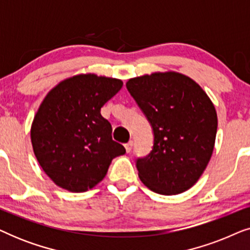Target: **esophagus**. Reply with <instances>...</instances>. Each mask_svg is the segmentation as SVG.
Wrapping results in <instances>:
<instances>
[{"label": "esophagus", "instance_id": "esophagus-1", "mask_svg": "<svg viewBox=\"0 0 250 250\" xmlns=\"http://www.w3.org/2000/svg\"><path fill=\"white\" fill-rule=\"evenodd\" d=\"M125 149H126V151H127V152H131L132 149H133V141H129V142L126 143Z\"/></svg>", "mask_w": 250, "mask_h": 250}]
</instances>
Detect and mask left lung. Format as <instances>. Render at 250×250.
<instances>
[{"instance_id": "1", "label": "left lung", "mask_w": 250, "mask_h": 250, "mask_svg": "<svg viewBox=\"0 0 250 250\" xmlns=\"http://www.w3.org/2000/svg\"><path fill=\"white\" fill-rule=\"evenodd\" d=\"M126 87L153 132L152 150L136 158L140 180L167 196L190 189L214 150V104L196 82L174 71L131 78Z\"/></svg>"}]
</instances>
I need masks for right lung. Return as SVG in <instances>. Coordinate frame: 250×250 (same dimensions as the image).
<instances>
[{
  "label": "right lung",
  "instance_id": "1",
  "mask_svg": "<svg viewBox=\"0 0 250 250\" xmlns=\"http://www.w3.org/2000/svg\"><path fill=\"white\" fill-rule=\"evenodd\" d=\"M123 82L77 75L52 88L34 118L30 139L37 162L58 187L84 192L102 181L111 160L126 150L101 116Z\"/></svg>",
  "mask_w": 250,
  "mask_h": 250
}]
</instances>
